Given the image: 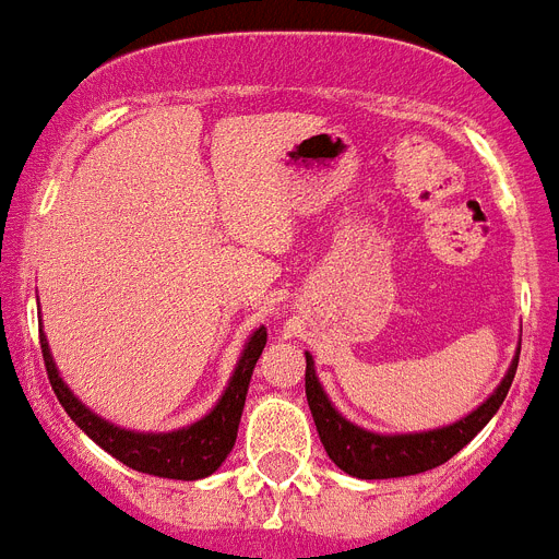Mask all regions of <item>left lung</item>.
I'll use <instances>...</instances> for the list:
<instances>
[{"instance_id":"obj_1","label":"left lung","mask_w":559,"mask_h":559,"mask_svg":"<svg viewBox=\"0 0 559 559\" xmlns=\"http://www.w3.org/2000/svg\"><path fill=\"white\" fill-rule=\"evenodd\" d=\"M518 360L509 367L503 383L497 386L489 401L477 406L472 415L443 429L420 431V435H374V431L360 429L349 424L346 417L332 409L330 397L323 395L321 383L312 369V358L307 352V401L312 417H316L318 435L337 468H344L346 475L360 477V480H386V477H406L420 475L435 466H443L449 457L461 452L468 440L475 438L483 426L489 424L491 415L500 409V403L509 395V386L518 372Z\"/></svg>"}]
</instances>
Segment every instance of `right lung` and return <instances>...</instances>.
<instances>
[{
    "instance_id": "obj_1",
    "label": "right lung",
    "mask_w": 559,
    "mask_h": 559,
    "mask_svg": "<svg viewBox=\"0 0 559 559\" xmlns=\"http://www.w3.org/2000/svg\"><path fill=\"white\" fill-rule=\"evenodd\" d=\"M39 344L45 369H48V381L53 386L56 397H59L64 412L76 420V426L87 438L96 440L105 452H110L116 461L135 468V472L170 477V480H199V477L213 475L215 468L227 461L233 447H236L238 424H241L243 401H247V386H250L255 360L261 358V352L266 346V330L261 326V330L252 332L250 344L243 346L241 360H238L236 372L229 378V386L224 389L222 401L215 403V409L207 417H201L199 424L178 431H167V435H153V431L142 435V431L119 429V426L107 424L98 415H93L87 406H82L73 397V392L59 378L45 335H39Z\"/></svg>"
}]
</instances>
